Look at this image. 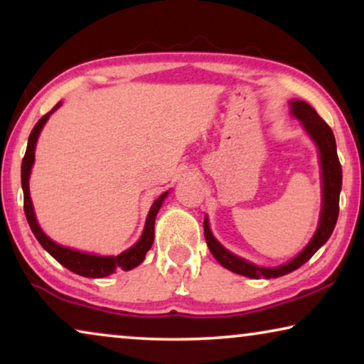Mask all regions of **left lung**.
<instances>
[{
	"label": "left lung",
	"mask_w": 364,
	"mask_h": 364,
	"mask_svg": "<svg viewBox=\"0 0 364 364\" xmlns=\"http://www.w3.org/2000/svg\"><path fill=\"white\" fill-rule=\"evenodd\" d=\"M291 114L296 119H300L303 127L308 132L313 141H315L318 151H320V162H321V178H323V207L320 223L315 235L310 240V243L298 253V255L290 260L285 265L273 267V268H263L257 267L253 263L243 260V258L233 255L227 248H223L217 238L212 235L210 228H208V220L205 217L203 220V233H205V240L208 245V250L215 257V260L225 267L227 270L238 275L248 277V278H278L287 275L296 268H300L303 263H306L310 258L315 255L316 250L326 243L328 238L333 233V228L336 225L338 212H340V192H341V164L336 154V141L333 136L331 127L318 116L315 109L305 101H295L290 102Z\"/></svg>",
	"instance_id": "8db88e82"
}]
</instances>
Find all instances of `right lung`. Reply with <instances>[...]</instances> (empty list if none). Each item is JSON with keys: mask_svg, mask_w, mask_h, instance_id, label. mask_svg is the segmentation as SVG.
<instances>
[{"mask_svg": "<svg viewBox=\"0 0 364 364\" xmlns=\"http://www.w3.org/2000/svg\"><path fill=\"white\" fill-rule=\"evenodd\" d=\"M59 106H61V102H58L56 106H54L46 116L39 119L36 126L33 127V131L29 134V139H28L26 154H24L23 157L21 186H23V196H24V213H26L29 227H31L34 237L38 238V242L41 243L44 250H46L51 257L56 258L63 267H66L68 270L77 273V275L87 277V278H102V277L111 275V273H114L116 270H124V272L132 270V268L141 265L144 258H146V253L149 252V248L152 247L156 215L168 192H164L162 196H159V198H156V202L152 203L146 220V227H144V232L141 238H139V242L117 257H99V255H91V253L73 250V248H68V247H61L58 245L56 242H53L51 238L41 230V227L38 225L31 197H29V173H31V167L34 164V149H36L39 132H41V129L44 124H46L49 116H51Z\"/></svg>", "mask_w": 364, "mask_h": 364, "instance_id": "add662e5", "label": "right lung"}]
</instances>
